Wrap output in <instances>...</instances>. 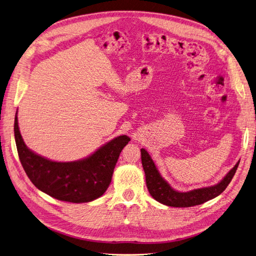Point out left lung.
<instances>
[{
    "instance_id": "8db88e82",
    "label": "left lung",
    "mask_w": 256,
    "mask_h": 256,
    "mask_svg": "<svg viewBox=\"0 0 256 256\" xmlns=\"http://www.w3.org/2000/svg\"><path fill=\"white\" fill-rule=\"evenodd\" d=\"M141 160L150 194L160 204L173 208H190L202 204L219 196L232 182L240 163L238 162L217 184L199 188L189 192H180L174 190L168 182L162 178L152 156L144 148H141Z\"/></svg>"
}]
</instances>
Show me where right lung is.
Returning a JSON list of instances; mask_svg holds the SVG:
<instances>
[{
    "mask_svg": "<svg viewBox=\"0 0 256 256\" xmlns=\"http://www.w3.org/2000/svg\"><path fill=\"white\" fill-rule=\"evenodd\" d=\"M14 138L20 160L33 184L58 200L83 204L100 197L109 186L121 150L130 141L118 136L89 156L74 162H55L29 150L20 135L18 111Z\"/></svg>",
    "mask_w": 256,
    "mask_h": 256,
    "instance_id": "1",
    "label": "right lung"
}]
</instances>
